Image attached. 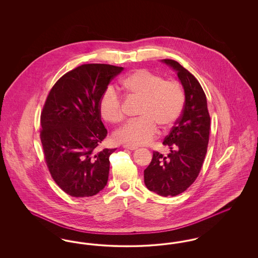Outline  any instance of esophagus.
<instances>
[{
    "instance_id": "obj_1",
    "label": "esophagus",
    "mask_w": 258,
    "mask_h": 258,
    "mask_svg": "<svg viewBox=\"0 0 258 258\" xmlns=\"http://www.w3.org/2000/svg\"><path fill=\"white\" fill-rule=\"evenodd\" d=\"M123 147L124 149H127V150H132V151H134V150L136 149V147H135V146H131V145H123Z\"/></svg>"
}]
</instances>
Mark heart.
Wrapping results in <instances>:
<instances>
[{
	"label": "heart",
	"instance_id": "1",
	"mask_svg": "<svg viewBox=\"0 0 258 258\" xmlns=\"http://www.w3.org/2000/svg\"><path fill=\"white\" fill-rule=\"evenodd\" d=\"M122 88L130 98L140 99L137 115L114 135L117 142L131 146L150 143L157 135L158 126L172 127L180 119L185 102L183 86L174 80H165L160 74L145 69L137 70L122 80ZM99 114L111 123L124 119L123 100L113 87H107L98 102Z\"/></svg>",
	"mask_w": 258,
	"mask_h": 258
}]
</instances>
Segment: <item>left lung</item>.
<instances>
[{
	"mask_svg": "<svg viewBox=\"0 0 258 258\" xmlns=\"http://www.w3.org/2000/svg\"><path fill=\"white\" fill-rule=\"evenodd\" d=\"M163 61L177 72L184 87V110L162 144L170 149L167 156L157 151L144 170L149 190L161 197H176L197 180L208 148L211 118L205 93L197 78L178 61Z\"/></svg>",
	"mask_w": 258,
	"mask_h": 258,
	"instance_id": "8db88e82",
	"label": "left lung"
}]
</instances>
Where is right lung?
Here are the masks:
<instances>
[{
	"mask_svg": "<svg viewBox=\"0 0 258 258\" xmlns=\"http://www.w3.org/2000/svg\"><path fill=\"white\" fill-rule=\"evenodd\" d=\"M122 67L85 63L63 74L51 88L40 114V141L51 177L67 195L93 197L107 184L109 157L98 150L107 135L98 102Z\"/></svg>",
	"mask_w": 258,
	"mask_h": 258,
	"instance_id": "1",
	"label": "right lung"
}]
</instances>
